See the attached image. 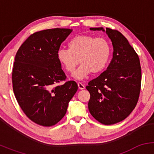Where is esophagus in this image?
Returning <instances> with one entry per match:
<instances>
[{"label":"esophagus","instance_id":"obj_1","mask_svg":"<svg viewBox=\"0 0 154 154\" xmlns=\"http://www.w3.org/2000/svg\"><path fill=\"white\" fill-rule=\"evenodd\" d=\"M77 85H78V88H79V90H83V89H85V85L83 84H82V83L81 82H78L77 83Z\"/></svg>","mask_w":154,"mask_h":154}]
</instances>
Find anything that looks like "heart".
I'll return each instance as SVG.
<instances>
[{"label":"heart","mask_w":154,"mask_h":154,"mask_svg":"<svg viewBox=\"0 0 154 154\" xmlns=\"http://www.w3.org/2000/svg\"><path fill=\"white\" fill-rule=\"evenodd\" d=\"M68 49L56 53L59 62L66 72L73 73L79 62L82 64L74 74L76 79L85 78L90 74H99L107 66L111 54V45L103 38L79 35L68 42Z\"/></svg>","instance_id":"1"}]
</instances>
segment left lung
Instances as JSON below:
<instances>
[{
	"mask_svg": "<svg viewBox=\"0 0 154 154\" xmlns=\"http://www.w3.org/2000/svg\"><path fill=\"white\" fill-rule=\"evenodd\" d=\"M91 30L105 32L113 45V58L106 70L90 81L86 89L91 94L88 109L97 121L106 125L126 119L138 100L141 67L135 50L119 31L103 27Z\"/></svg>",
	"mask_w": 154,
	"mask_h": 154,
	"instance_id": "left-lung-1",
	"label": "left lung"
}]
</instances>
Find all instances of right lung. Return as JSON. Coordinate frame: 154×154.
<instances>
[{
  "instance_id": "1",
  "label": "right lung",
  "mask_w": 154,
  "mask_h": 154,
  "mask_svg": "<svg viewBox=\"0 0 154 154\" xmlns=\"http://www.w3.org/2000/svg\"><path fill=\"white\" fill-rule=\"evenodd\" d=\"M72 29L55 28L37 32L23 43L15 56L12 83L15 97L26 116L44 127L57 124L66 113L77 91L66 75L56 53Z\"/></svg>"
}]
</instances>
